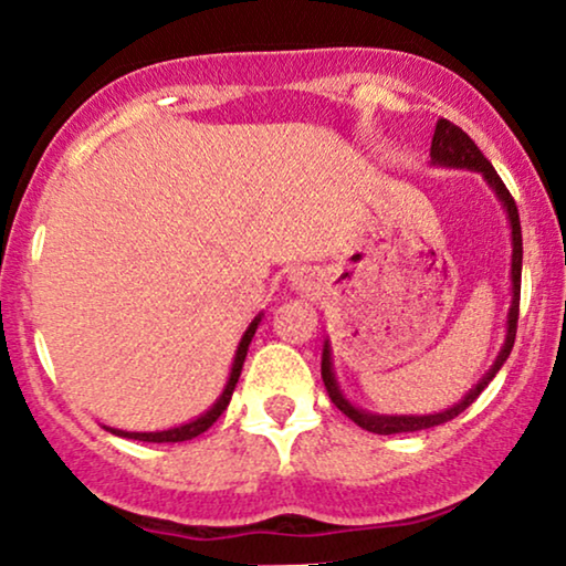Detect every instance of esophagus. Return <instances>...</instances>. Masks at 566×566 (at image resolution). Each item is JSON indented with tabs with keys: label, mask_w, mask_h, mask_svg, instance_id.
<instances>
[{
	"label": "esophagus",
	"mask_w": 566,
	"mask_h": 566,
	"mask_svg": "<svg viewBox=\"0 0 566 566\" xmlns=\"http://www.w3.org/2000/svg\"><path fill=\"white\" fill-rule=\"evenodd\" d=\"M296 283H298V285H304V277H302V275H296Z\"/></svg>",
	"instance_id": "obj_1"
}]
</instances>
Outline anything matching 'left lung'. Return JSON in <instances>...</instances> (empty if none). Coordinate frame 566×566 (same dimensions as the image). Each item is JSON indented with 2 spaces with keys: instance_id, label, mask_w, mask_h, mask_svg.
Here are the masks:
<instances>
[{
  "instance_id": "obj_1",
  "label": "left lung",
  "mask_w": 566,
  "mask_h": 566,
  "mask_svg": "<svg viewBox=\"0 0 566 566\" xmlns=\"http://www.w3.org/2000/svg\"><path fill=\"white\" fill-rule=\"evenodd\" d=\"M430 163L438 167H457V170H475L485 178V184L493 188L501 205L506 209V220L509 228H512V306H509L506 315V338L504 346H501L496 361H493L491 369L478 380V386L464 396L462 401L453 403V407L436 411V415H373V411H365L359 407H354L352 401L340 394V386L336 380V373H333V357H331V340H325L323 346V382L327 388V396L336 407L344 411L348 420H354L359 428H365L369 432H378V436H394V432H415V430H428L436 428V424H443L459 417L462 411L470 407L472 401L478 399L480 394L488 388V382L496 378V373L504 367V361L512 354L514 338H517V319H520V285H522V228H520V212L517 205H514L512 193L504 186V180L499 178V172L493 170V165L488 163L483 151L478 149V144L472 142L470 136L464 134L459 125H453L451 120H438L436 134H432V144H430Z\"/></svg>"
}]
</instances>
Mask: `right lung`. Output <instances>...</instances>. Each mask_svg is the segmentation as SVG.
I'll return each instance as SVG.
<instances>
[{
    "instance_id": "right-lung-1",
    "label": "right lung",
    "mask_w": 566,
    "mask_h": 566,
    "mask_svg": "<svg viewBox=\"0 0 566 566\" xmlns=\"http://www.w3.org/2000/svg\"><path fill=\"white\" fill-rule=\"evenodd\" d=\"M262 323V315H256L251 319V325L247 327V333L241 336V344L235 348V357H233V367H230V375H228V382L226 388H222L220 399L209 407L205 415H199L197 420L186 422V424H178V428H170V430H157V432H128V430H117V428H107L113 436H120V438H134V441H146V443H180V441H191V438L201 436V432L212 428L214 422H218V417L222 411L228 409L230 403V396H233L235 390V382L241 378V369H243V359H247V352H249V344L251 338H254L256 327Z\"/></svg>"
}]
</instances>
